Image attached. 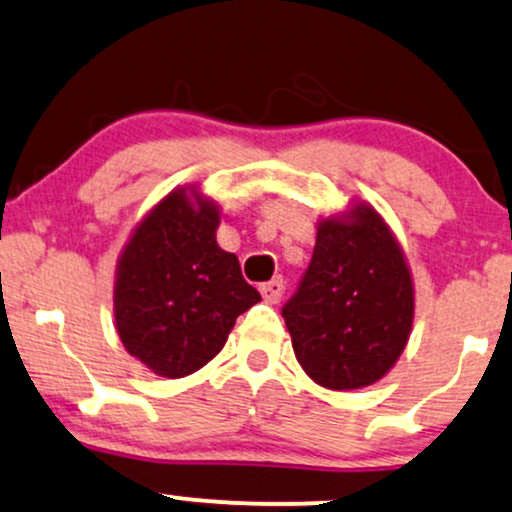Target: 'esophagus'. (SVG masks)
<instances>
[{"mask_svg":"<svg viewBox=\"0 0 512 512\" xmlns=\"http://www.w3.org/2000/svg\"><path fill=\"white\" fill-rule=\"evenodd\" d=\"M260 293H262L264 303H269V305H276V303H279L281 295H283V279H281V276H276V279L267 281V283H262V286H260Z\"/></svg>","mask_w":512,"mask_h":512,"instance_id":"34e87169","label":"esophagus"}]
</instances>
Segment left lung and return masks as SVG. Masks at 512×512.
Listing matches in <instances>:
<instances>
[{
    "mask_svg": "<svg viewBox=\"0 0 512 512\" xmlns=\"http://www.w3.org/2000/svg\"><path fill=\"white\" fill-rule=\"evenodd\" d=\"M307 377L331 391L374 384L405 350L415 286L381 214L357 202L317 224L312 262L281 310Z\"/></svg>",
    "mask_w": 512,
    "mask_h": 512,
    "instance_id": "8db88e82",
    "label": "left lung"
}]
</instances>
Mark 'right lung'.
Segmentation results:
<instances>
[{
    "mask_svg": "<svg viewBox=\"0 0 512 512\" xmlns=\"http://www.w3.org/2000/svg\"><path fill=\"white\" fill-rule=\"evenodd\" d=\"M217 226V202L193 186L176 188L135 226L116 262V331L157 377L205 367L236 317L262 300L238 257L219 248Z\"/></svg>",
    "mask_w": 512,
    "mask_h": 512,
    "instance_id": "1",
    "label": "right lung"
}]
</instances>
